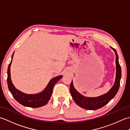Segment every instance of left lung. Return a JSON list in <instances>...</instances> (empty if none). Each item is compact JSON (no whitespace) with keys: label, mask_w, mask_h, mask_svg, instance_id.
Wrapping results in <instances>:
<instances>
[{"label":"left lung","mask_w":130,"mask_h":130,"mask_svg":"<svg viewBox=\"0 0 130 130\" xmlns=\"http://www.w3.org/2000/svg\"><path fill=\"white\" fill-rule=\"evenodd\" d=\"M111 48L115 52L116 73L115 83L108 92L104 94L96 97H87L79 93L74 88L72 80L70 86L71 95L74 102L83 108L88 110H96L106 105L112 99L115 97L120 88L121 78V68L118 61V56L117 51L113 48Z\"/></svg>","instance_id":"left-lung-1"}]
</instances>
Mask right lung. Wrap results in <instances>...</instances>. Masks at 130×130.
<instances>
[{"mask_svg": "<svg viewBox=\"0 0 130 130\" xmlns=\"http://www.w3.org/2000/svg\"><path fill=\"white\" fill-rule=\"evenodd\" d=\"M14 53V52H13L12 56V59L8 66L7 71V83L10 92L12 93L13 97L18 103L25 107L38 108L45 106L50 99L54 85L60 79L62 78V75L57 76L51 79L45 89L40 93L34 94L24 93L17 89L12 83L11 80L10 66L12 64Z\"/></svg>", "mask_w": 130, "mask_h": 130, "instance_id": "obj_1", "label": "right lung"}]
</instances>
